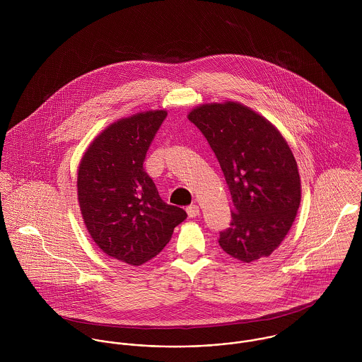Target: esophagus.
Wrapping results in <instances>:
<instances>
[{
    "instance_id": "34e87169",
    "label": "esophagus",
    "mask_w": 362,
    "mask_h": 362,
    "mask_svg": "<svg viewBox=\"0 0 362 362\" xmlns=\"http://www.w3.org/2000/svg\"><path fill=\"white\" fill-rule=\"evenodd\" d=\"M187 213L189 217H197V216H199V206L197 204H192L187 207Z\"/></svg>"
}]
</instances>
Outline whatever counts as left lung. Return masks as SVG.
Returning <instances> with one entry per match:
<instances>
[{
  "instance_id": "left-lung-1",
  "label": "left lung",
  "mask_w": 362,
  "mask_h": 362,
  "mask_svg": "<svg viewBox=\"0 0 362 362\" xmlns=\"http://www.w3.org/2000/svg\"><path fill=\"white\" fill-rule=\"evenodd\" d=\"M188 119L206 138L231 194V223L220 233V247L247 263L269 257L301 202L298 167L287 141L264 117L237 102L195 107Z\"/></svg>"
}]
</instances>
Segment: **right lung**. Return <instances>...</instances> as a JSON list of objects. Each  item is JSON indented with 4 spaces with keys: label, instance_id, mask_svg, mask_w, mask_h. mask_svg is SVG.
<instances>
[{
    "label": "right lung",
    "instance_id": "add662e5",
    "mask_svg": "<svg viewBox=\"0 0 362 362\" xmlns=\"http://www.w3.org/2000/svg\"><path fill=\"white\" fill-rule=\"evenodd\" d=\"M165 117L155 110L112 122L78 168V201L90 237L105 255L132 266L155 258L187 218L184 209L161 201L144 168Z\"/></svg>",
    "mask_w": 362,
    "mask_h": 362
}]
</instances>
